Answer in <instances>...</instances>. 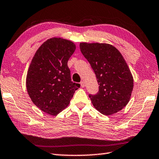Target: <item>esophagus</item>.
<instances>
[{
  "label": "esophagus",
  "instance_id": "obj_1",
  "mask_svg": "<svg viewBox=\"0 0 159 159\" xmlns=\"http://www.w3.org/2000/svg\"><path fill=\"white\" fill-rule=\"evenodd\" d=\"M80 85H81L82 88H84V87L85 86V82L83 81H83L80 82Z\"/></svg>",
  "mask_w": 159,
  "mask_h": 159
}]
</instances>
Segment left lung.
<instances>
[{"instance_id":"8db88e82","label":"left lung","mask_w":159,"mask_h":159,"mask_svg":"<svg viewBox=\"0 0 159 159\" xmlns=\"http://www.w3.org/2000/svg\"><path fill=\"white\" fill-rule=\"evenodd\" d=\"M80 49L94 70L99 85L89 94L93 105L102 114L111 115L128 103L133 77L125 59L114 46L105 43H80Z\"/></svg>"}]
</instances>
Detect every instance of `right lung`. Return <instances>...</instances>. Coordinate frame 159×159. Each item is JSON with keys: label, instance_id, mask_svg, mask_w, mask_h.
<instances>
[{"label": "right lung", "instance_id": "obj_1", "mask_svg": "<svg viewBox=\"0 0 159 159\" xmlns=\"http://www.w3.org/2000/svg\"><path fill=\"white\" fill-rule=\"evenodd\" d=\"M76 49L70 40L48 39L34 56L26 79L28 94L35 105L50 115L69 105L80 84L73 83L67 61Z\"/></svg>", "mask_w": 159, "mask_h": 159}]
</instances>
